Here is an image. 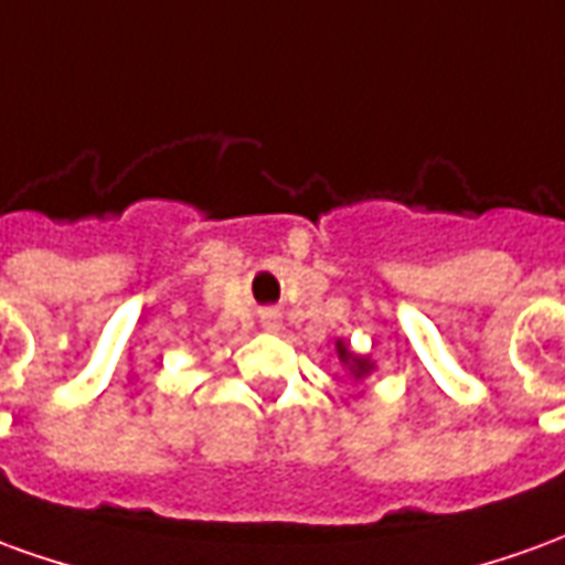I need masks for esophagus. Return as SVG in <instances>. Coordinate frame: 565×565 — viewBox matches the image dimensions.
I'll return each mask as SVG.
<instances>
[{
	"mask_svg": "<svg viewBox=\"0 0 565 565\" xmlns=\"http://www.w3.org/2000/svg\"><path fill=\"white\" fill-rule=\"evenodd\" d=\"M263 327L275 330V327H278V315H275V311H263Z\"/></svg>",
	"mask_w": 565,
	"mask_h": 565,
	"instance_id": "1",
	"label": "esophagus"
}]
</instances>
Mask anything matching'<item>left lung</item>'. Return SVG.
Listing matches in <instances>:
<instances>
[{
  "instance_id": "1",
  "label": "left lung",
  "mask_w": 565,
  "mask_h": 565,
  "mask_svg": "<svg viewBox=\"0 0 565 565\" xmlns=\"http://www.w3.org/2000/svg\"><path fill=\"white\" fill-rule=\"evenodd\" d=\"M337 351H339V361L349 366L351 376H354V379L370 376V370H373V364H370V358H361V354H354V351H349V345H345V342H337Z\"/></svg>"
}]
</instances>
